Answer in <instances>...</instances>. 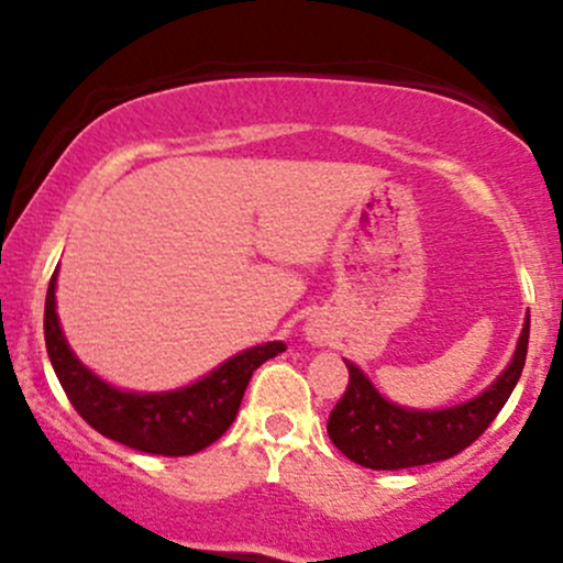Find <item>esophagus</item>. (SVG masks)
Returning <instances> with one entry per match:
<instances>
[{
	"mask_svg": "<svg viewBox=\"0 0 563 563\" xmlns=\"http://www.w3.org/2000/svg\"><path fill=\"white\" fill-rule=\"evenodd\" d=\"M312 339H314V341H320V333H314V331H312Z\"/></svg>",
	"mask_w": 563,
	"mask_h": 563,
	"instance_id": "34e87169",
	"label": "esophagus"
}]
</instances>
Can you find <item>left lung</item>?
I'll return each instance as SVG.
<instances>
[{"instance_id":"1","label":"left lung","mask_w":563,"mask_h":563,"mask_svg":"<svg viewBox=\"0 0 563 563\" xmlns=\"http://www.w3.org/2000/svg\"><path fill=\"white\" fill-rule=\"evenodd\" d=\"M527 344L529 312L506 371L479 397L444 410H416L389 402L371 378L346 360L349 386L328 418V437L349 461L365 468L397 471L448 461L474 444L508 402L525 371Z\"/></svg>"}]
</instances>
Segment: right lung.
Returning <instances> with one entry per match:
<instances>
[{
  "mask_svg": "<svg viewBox=\"0 0 563 563\" xmlns=\"http://www.w3.org/2000/svg\"><path fill=\"white\" fill-rule=\"evenodd\" d=\"M55 286L57 269L44 301V341L63 391L95 431L151 455H192L217 442L235 421L256 367L286 352L283 341H267L235 354L209 376L183 389L156 394L115 389L70 352L55 312Z\"/></svg>",
  "mask_w": 563,
  "mask_h": 563,
  "instance_id": "right-lung-1",
  "label": "right lung"
}]
</instances>
